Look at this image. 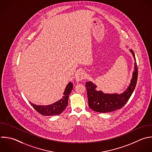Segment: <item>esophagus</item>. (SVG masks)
Here are the masks:
<instances>
[{"mask_svg": "<svg viewBox=\"0 0 152 152\" xmlns=\"http://www.w3.org/2000/svg\"><path fill=\"white\" fill-rule=\"evenodd\" d=\"M86 78V74L84 71H81L76 74V80L79 81Z\"/></svg>", "mask_w": 152, "mask_h": 152, "instance_id": "esophagus-1", "label": "esophagus"}]
</instances>
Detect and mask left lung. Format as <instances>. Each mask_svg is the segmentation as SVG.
<instances>
[{"label":"left lung","instance_id":"1","mask_svg":"<svg viewBox=\"0 0 152 152\" xmlns=\"http://www.w3.org/2000/svg\"><path fill=\"white\" fill-rule=\"evenodd\" d=\"M129 50L135 60V68L131 83L123 93L121 94H104L101 91L96 90V86L91 82H86L88 106L93 110L100 113L112 112L121 109L130 98L137 84L138 69L134 52L132 50Z\"/></svg>","mask_w":152,"mask_h":152}]
</instances>
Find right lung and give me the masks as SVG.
Returning a JSON list of instances; mask_svg holds the SVG:
<instances>
[{
  "label": "right lung",
  "mask_w": 152,
  "mask_h": 152,
  "mask_svg": "<svg viewBox=\"0 0 152 152\" xmlns=\"http://www.w3.org/2000/svg\"><path fill=\"white\" fill-rule=\"evenodd\" d=\"M72 88V84L70 82L66 86L62 98L53 104L47 106H39L36 105L30 102L31 105L37 112L42 115L53 116L59 115L66 109L68 106L69 95L71 92Z\"/></svg>",
  "instance_id": "obj_1"
}]
</instances>
